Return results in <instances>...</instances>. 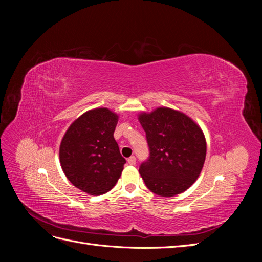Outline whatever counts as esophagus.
<instances>
[{"label":"esophagus","instance_id":"esophagus-1","mask_svg":"<svg viewBox=\"0 0 262 262\" xmlns=\"http://www.w3.org/2000/svg\"><path fill=\"white\" fill-rule=\"evenodd\" d=\"M128 163H129L130 165H136V163H137V158L134 157V156L129 157V158H128Z\"/></svg>","mask_w":262,"mask_h":262}]
</instances>
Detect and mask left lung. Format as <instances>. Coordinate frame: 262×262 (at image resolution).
Returning <instances> with one entry per match:
<instances>
[{
	"instance_id": "8db88e82",
	"label": "left lung",
	"mask_w": 262,
	"mask_h": 262,
	"mask_svg": "<svg viewBox=\"0 0 262 262\" xmlns=\"http://www.w3.org/2000/svg\"><path fill=\"white\" fill-rule=\"evenodd\" d=\"M139 121L146 134L149 156L139 171L146 187L161 196H173L191 187L207 155V142L191 118L161 107L142 113Z\"/></svg>"
}]
</instances>
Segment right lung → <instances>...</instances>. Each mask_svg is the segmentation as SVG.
Wrapping results in <instances>:
<instances>
[{
  "instance_id": "right-lung-1",
  "label": "right lung",
  "mask_w": 262,
  "mask_h": 262,
  "mask_svg": "<svg viewBox=\"0 0 262 262\" xmlns=\"http://www.w3.org/2000/svg\"><path fill=\"white\" fill-rule=\"evenodd\" d=\"M118 116L107 108L92 109L70 125L60 145L63 172L82 191L100 195L121 176L125 160L114 138Z\"/></svg>"
}]
</instances>
